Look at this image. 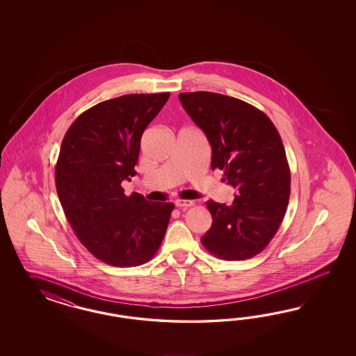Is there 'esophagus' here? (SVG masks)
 I'll return each mask as SVG.
<instances>
[{"instance_id": "esophagus-1", "label": "esophagus", "mask_w": 356, "mask_h": 356, "mask_svg": "<svg viewBox=\"0 0 356 356\" xmlns=\"http://www.w3.org/2000/svg\"><path fill=\"white\" fill-rule=\"evenodd\" d=\"M175 205H176V207L185 209V207L193 206V201H191V200H176V201H175Z\"/></svg>"}]
</instances>
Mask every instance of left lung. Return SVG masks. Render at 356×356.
I'll return each instance as SVG.
<instances>
[{"mask_svg": "<svg viewBox=\"0 0 356 356\" xmlns=\"http://www.w3.org/2000/svg\"><path fill=\"white\" fill-rule=\"evenodd\" d=\"M179 99L211 146V168L222 170V180L236 189L231 206L206 202L213 225L201 243L218 259H250L277 234L290 200L280 133L262 111L236 97L197 91Z\"/></svg>", "mask_w": 356, "mask_h": 356, "instance_id": "1", "label": "left lung"}]
</instances>
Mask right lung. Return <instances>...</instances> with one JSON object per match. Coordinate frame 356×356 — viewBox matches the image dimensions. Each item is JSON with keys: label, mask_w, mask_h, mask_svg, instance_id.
<instances>
[{"label": "right lung", "mask_w": 356, "mask_h": 356, "mask_svg": "<svg viewBox=\"0 0 356 356\" xmlns=\"http://www.w3.org/2000/svg\"><path fill=\"white\" fill-rule=\"evenodd\" d=\"M170 92L129 94L87 109L66 131L54 170L65 216L79 241L102 262L131 268L150 261L162 244L172 202L125 195L136 175L140 137Z\"/></svg>", "instance_id": "add662e5"}]
</instances>
